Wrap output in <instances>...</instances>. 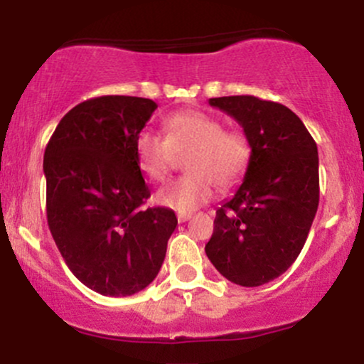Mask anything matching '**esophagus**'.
Wrapping results in <instances>:
<instances>
[{
  "label": "esophagus",
  "instance_id": "obj_1",
  "mask_svg": "<svg viewBox=\"0 0 364 364\" xmlns=\"http://www.w3.org/2000/svg\"><path fill=\"white\" fill-rule=\"evenodd\" d=\"M191 219V214H178V223H186Z\"/></svg>",
  "mask_w": 364,
  "mask_h": 364
}]
</instances>
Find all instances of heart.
Instances as JSON below:
<instances>
[{
	"label": "heart",
	"instance_id": "b5f03b06",
	"mask_svg": "<svg viewBox=\"0 0 364 364\" xmlns=\"http://www.w3.org/2000/svg\"><path fill=\"white\" fill-rule=\"evenodd\" d=\"M166 136L144 129L135 140L140 169L152 181H162L185 159L188 176L157 191L159 205L191 214L219 190L235 186L252 159V145L241 129H224L223 121L202 111H179L164 119Z\"/></svg>",
	"mask_w": 364,
	"mask_h": 364
}]
</instances>
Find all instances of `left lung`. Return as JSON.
<instances>
[{"mask_svg": "<svg viewBox=\"0 0 364 364\" xmlns=\"http://www.w3.org/2000/svg\"><path fill=\"white\" fill-rule=\"evenodd\" d=\"M208 104L243 127L252 159L236 193L215 212L205 253L228 281L257 287L282 275L301 253L318 208V150L282 104L253 95Z\"/></svg>", "mask_w": 364, "mask_h": 364, "instance_id": "obj_1", "label": "left lung"}]
</instances>
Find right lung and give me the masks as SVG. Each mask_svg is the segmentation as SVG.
<instances>
[{
  "instance_id": "add662e5",
  "label": "right lung",
  "mask_w": 364,
  "mask_h": 364,
  "mask_svg": "<svg viewBox=\"0 0 364 364\" xmlns=\"http://www.w3.org/2000/svg\"><path fill=\"white\" fill-rule=\"evenodd\" d=\"M157 104L102 95L63 116L44 152L48 225L75 277L102 296H132L157 277L178 219L150 196L135 140Z\"/></svg>"
}]
</instances>
